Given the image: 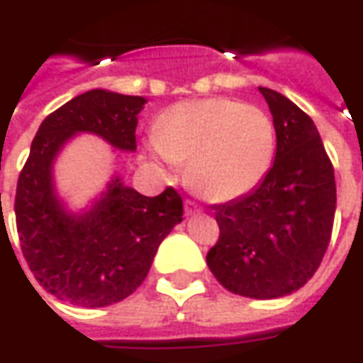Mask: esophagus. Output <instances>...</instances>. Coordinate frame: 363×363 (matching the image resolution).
I'll use <instances>...</instances> for the list:
<instances>
[{"label": "esophagus", "mask_w": 363, "mask_h": 363, "mask_svg": "<svg viewBox=\"0 0 363 363\" xmlns=\"http://www.w3.org/2000/svg\"><path fill=\"white\" fill-rule=\"evenodd\" d=\"M184 212H186V216H196V213H200V206L194 204L192 200H186L184 202Z\"/></svg>", "instance_id": "obj_1"}]
</instances>
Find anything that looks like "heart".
I'll use <instances>...</instances> for the list:
<instances>
[{
  "label": "heart",
  "instance_id": "obj_1",
  "mask_svg": "<svg viewBox=\"0 0 363 363\" xmlns=\"http://www.w3.org/2000/svg\"><path fill=\"white\" fill-rule=\"evenodd\" d=\"M151 150L186 167L190 189L212 202L251 192L270 171L276 126L259 106L235 99H200L171 106L159 118Z\"/></svg>",
  "mask_w": 363,
  "mask_h": 363
}]
</instances>
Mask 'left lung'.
Returning a JSON list of instances; mask_svg holds the SVG:
<instances>
[{"label": "left lung", "mask_w": 363, "mask_h": 363, "mask_svg": "<svg viewBox=\"0 0 363 363\" xmlns=\"http://www.w3.org/2000/svg\"><path fill=\"white\" fill-rule=\"evenodd\" d=\"M276 126V157L249 194L216 206L220 239L206 262L237 296L276 299L311 280L327 252L336 210L335 169L313 120L260 87Z\"/></svg>", "instance_id": "obj_1"}]
</instances>
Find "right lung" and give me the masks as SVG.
Masks as SVG:
<instances>
[{
  "mask_svg": "<svg viewBox=\"0 0 363 363\" xmlns=\"http://www.w3.org/2000/svg\"><path fill=\"white\" fill-rule=\"evenodd\" d=\"M143 96L91 89L48 114L30 143L17 182L21 251L48 294L82 307L118 303L142 286L159 245L182 221L174 189L143 196L112 177L83 212H69L54 186V161L77 134H95L114 150L135 151Z\"/></svg>",
  "mask_w": 363,
  "mask_h": 363,
  "instance_id": "right-lung-1",
  "label": "right lung"
}]
</instances>
